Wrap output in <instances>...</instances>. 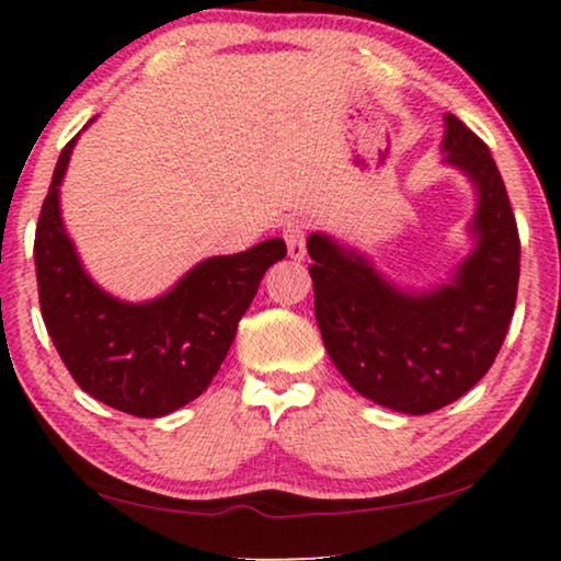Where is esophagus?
Segmentation results:
<instances>
[{"label":"esophagus","instance_id":"obj_1","mask_svg":"<svg viewBox=\"0 0 561 561\" xmlns=\"http://www.w3.org/2000/svg\"><path fill=\"white\" fill-rule=\"evenodd\" d=\"M283 237H286L288 244V255L294 260H304L306 257V225L301 219H288L286 229H283Z\"/></svg>","mask_w":561,"mask_h":561}]
</instances>
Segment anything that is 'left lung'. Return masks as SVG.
Instances as JSON below:
<instances>
[{
  "mask_svg": "<svg viewBox=\"0 0 561 561\" xmlns=\"http://www.w3.org/2000/svg\"><path fill=\"white\" fill-rule=\"evenodd\" d=\"M444 127V163L478 191L474 248L449 283L403 290L329 234L313 232L306 242L313 311L336 370L359 396L411 416L455 403L490 370L518 294L520 240L501 171L455 114Z\"/></svg>",
  "mask_w": 561,
  "mask_h": 561,
  "instance_id": "1",
  "label": "left lung"
}]
</instances>
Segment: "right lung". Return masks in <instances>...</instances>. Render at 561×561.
Here are the masks:
<instances>
[{
	"instance_id": "right-lung-1",
	"label": "right lung",
	"mask_w": 561,
	"mask_h": 561,
	"mask_svg": "<svg viewBox=\"0 0 561 561\" xmlns=\"http://www.w3.org/2000/svg\"><path fill=\"white\" fill-rule=\"evenodd\" d=\"M76 140L60 152L35 229L45 329L81 390L133 416H165L209 388L265 271L286 257V242L275 237L209 257L152 301H119L89 278L60 219L58 186Z\"/></svg>"
}]
</instances>
